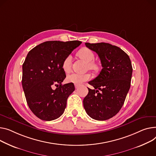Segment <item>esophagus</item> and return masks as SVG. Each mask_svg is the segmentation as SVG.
Listing matches in <instances>:
<instances>
[{
    "instance_id": "obj_1",
    "label": "esophagus",
    "mask_w": 156,
    "mask_h": 156,
    "mask_svg": "<svg viewBox=\"0 0 156 156\" xmlns=\"http://www.w3.org/2000/svg\"><path fill=\"white\" fill-rule=\"evenodd\" d=\"M75 87L76 89H77L78 87H79V85H75Z\"/></svg>"
}]
</instances>
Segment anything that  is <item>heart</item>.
Returning a JSON list of instances; mask_svg holds the SVG:
<instances>
[{
	"mask_svg": "<svg viewBox=\"0 0 156 156\" xmlns=\"http://www.w3.org/2000/svg\"><path fill=\"white\" fill-rule=\"evenodd\" d=\"M78 55L85 60L88 63L89 68L97 71L98 69V66L95 63H93V60L95 59V54L93 51L88 48H83L78 52ZM71 65H72V56L71 55H68L62 62V69L66 73H68L71 70ZM91 75L88 73L87 74H78V73H72L68 75L66 78V81L68 83H71L75 85H80L83 83L90 79Z\"/></svg>",
	"mask_w": 156,
	"mask_h": 156,
	"instance_id": "b5f03b06",
	"label": "heart"
}]
</instances>
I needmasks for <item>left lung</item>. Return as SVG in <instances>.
Instances as JSON below:
<instances>
[{"instance_id": "left-lung-1", "label": "left lung", "mask_w": 156, "mask_h": 156, "mask_svg": "<svg viewBox=\"0 0 156 156\" xmlns=\"http://www.w3.org/2000/svg\"><path fill=\"white\" fill-rule=\"evenodd\" d=\"M85 45L98 55L102 69L100 74L88 83L83 100L88 115L97 120H106L120 111L130 87L132 66L129 56L120 48L108 43H100Z\"/></svg>"}]
</instances>
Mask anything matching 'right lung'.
<instances>
[{
  "mask_svg": "<svg viewBox=\"0 0 156 156\" xmlns=\"http://www.w3.org/2000/svg\"><path fill=\"white\" fill-rule=\"evenodd\" d=\"M81 43L46 41L28 53L23 65L22 85L29 108L41 120H53L63 113L75 86L71 83L62 85L66 78L62 62Z\"/></svg>",
  "mask_w": 156,
  "mask_h": 156,
  "instance_id": "obj_1",
  "label": "right lung"
}]
</instances>
